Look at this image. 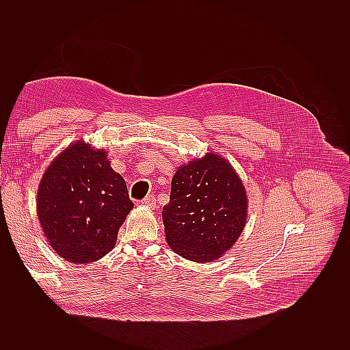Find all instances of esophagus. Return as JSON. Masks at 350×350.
I'll list each match as a JSON object with an SVG mask.
<instances>
[{
  "mask_svg": "<svg viewBox=\"0 0 350 350\" xmlns=\"http://www.w3.org/2000/svg\"><path fill=\"white\" fill-rule=\"evenodd\" d=\"M142 204H143L144 207L154 208V207H156V197H154V196H147V197L142 201Z\"/></svg>",
  "mask_w": 350,
  "mask_h": 350,
  "instance_id": "1",
  "label": "esophagus"
}]
</instances>
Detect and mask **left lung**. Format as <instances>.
<instances>
[{
    "mask_svg": "<svg viewBox=\"0 0 350 350\" xmlns=\"http://www.w3.org/2000/svg\"><path fill=\"white\" fill-rule=\"evenodd\" d=\"M162 219L167 245L178 256L211 262L235 245L248 219V196L228 159L206 153L172 178Z\"/></svg>",
    "mask_w": 350,
    "mask_h": 350,
    "instance_id": "left-lung-1",
    "label": "left lung"
}]
</instances>
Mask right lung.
I'll list each match as a JSON object with an SVG mask.
<instances>
[{
  "label": "right lung",
  "instance_id": "1",
  "mask_svg": "<svg viewBox=\"0 0 350 350\" xmlns=\"http://www.w3.org/2000/svg\"><path fill=\"white\" fill-rule=\"evenodd\" d=\"M133 207L108 152L84 140L52 159L38 187L42 232L55 254L74 264H90L112 251Z\"/></svg>",
  "mask_w": 350,
  "mask_h": 350
}]
</instances>
